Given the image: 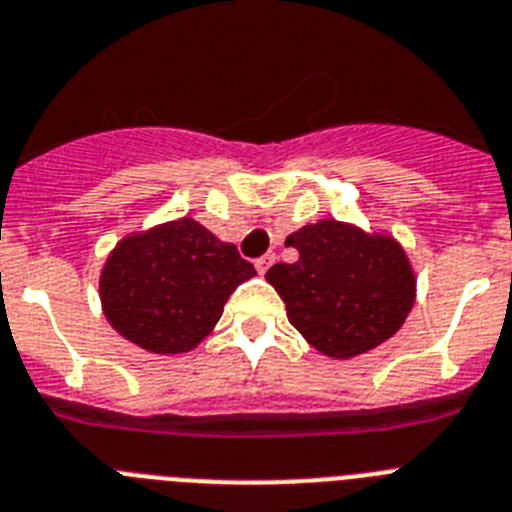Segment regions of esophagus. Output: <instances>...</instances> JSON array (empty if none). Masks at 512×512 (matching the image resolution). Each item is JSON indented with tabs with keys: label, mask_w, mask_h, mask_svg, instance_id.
Returning <instances> with one entry per match:
<instances>
[{
	"label": "esophagus",
	"mask_w": 512,
	"mask_h": 512,
	"mask_svg": "<svg viewBox=\"0 0 512 512\" xmlns=\"http://www.w3.org/2000/svg\"><path fill=\"white\" fill-rule=\"evenodd\" d=\"M273 263H276V255H273V252H268V255H263V257H257L255 260L257 273H265V270H268Z\"/></svg>",
	"instance_id": "esophagus-1"
}]
</instances>
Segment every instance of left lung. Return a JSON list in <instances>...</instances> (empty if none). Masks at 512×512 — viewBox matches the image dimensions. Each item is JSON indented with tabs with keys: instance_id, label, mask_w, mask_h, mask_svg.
I'll list each match as a JSON object with an SVG mask.
<instances>
[{
	"instance_id": "left-lung-1",
	"label": "left lung",
	"mask_w": 512,
	"mask_h": 512,
	"mask_svg": "<svg viewBox=\"0 0 512 512\" xmlns=\"http://www.w3.org/2000/svg\"><path fill=\"white\" fill-rule=\"evenodd\" d=\"M286 247L294 263L265 273L286 315L309 346L333 359H351L388 341L414 307L416 278L393 236L325 218L294 231Z\"/></svg>"
}]
</instances>
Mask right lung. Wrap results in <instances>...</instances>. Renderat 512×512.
I'll return each mask as SVG.
<instances>
[{
    "instance_id": "obj_1",
    "label": "right lung",
    "mask_w": 512,
    "mask_h": 512,
    "mask_svg": "<svg viewBox=\"0 0 512 512\" xmlns=\"http://www.w3.org/2000/svg\"><path fill=\"white\" fill-rule=\"evenodd\" d=\"M192 218L124 236L101 270V304L111 328L153 354H184L208 336L239 283L255 276Z\"/></svg>"
}]
</instances>
